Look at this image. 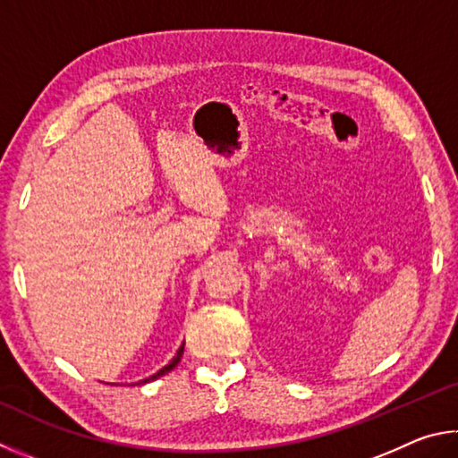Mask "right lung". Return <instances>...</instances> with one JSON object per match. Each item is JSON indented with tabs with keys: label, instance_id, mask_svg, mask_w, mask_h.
Wrapping results in <instances>:
<instances>
[{
	"label": "right lung",
	"instance_id": "1",
	"mask_svg": "<svg viewBox=\"0 0 458 458\" xmlns=\"http://www.w3.org/2000/svg\"><path fill=\"white\" fill-rule=\"evenodd\" d=\"M182 350H184V348H179V352H176V356H174V358L171 360V362H168L166 366H163V368H160V370H158L157 374H152V376H148V378H144V380H139V384H147V382H152V380H157V378H158V376H165V374H168V372H171V370H173V368H174L176 364H179V362H181Z\"/></svg>",
	"mask_w": 458,
	"mask_h": 458
}]
</instances>
